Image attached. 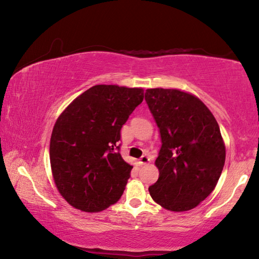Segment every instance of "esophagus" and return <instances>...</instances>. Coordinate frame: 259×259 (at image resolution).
<instances>
[{
  "mask_svg": "<svg viewBox=\"0 0 259 259\" xmlns=\"http://www.w3.org/2000/svg\"><path fill=\"white\" fill-rule=\"evenodd\" d=\"M148 162H150V157H148L147 155H143L142 157H140V160H139V163L140 164H147Z\"/></svg>",
  "mask_w": 259,
  "mask_h": 259,
  "instance_id": "34e87169",
  "label": "esophagus"
}]
</instances>
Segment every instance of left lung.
I'll list each match as a JSON object with an SVG mask.
<instances>
[{
  "instance_id": "left-lung-1",
  "label": "left lung",
  "mask_w": 259,
  "mask_h": 259,
  "mask_svg": "<svg viewBox=\"0 0 259 259\" xmlns=\"http://www.w3.org/2000/svg\"><path fill=\"white\" fill-rule=\"evenodd\" d=\"M145 100L160 130L159 179L152 199L171 211L195 208L216 187L225 145L216 119L199 98L177 89H147Z\"/></svg>"
}]
</instances>
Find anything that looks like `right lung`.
Segmentation results:
<instances>
[{
    "label": "right lung",
    "instance_id": "1",
    "mask_svg": "<svg viewBox=\"0 0 259 259\" xmlns=\"http://www.w3.org/2000/svg\"><path fill=\"white\" fill-rule=\"evenodd\" d=\"M143 99L140 88L94 85L58 117L50 163L56 186L72 207L102 211L123 194L133 165L120 154L121 128Z\"/></svg>",
    "mask_w": 259,
    "mask_h": 259
}]
</instances>
